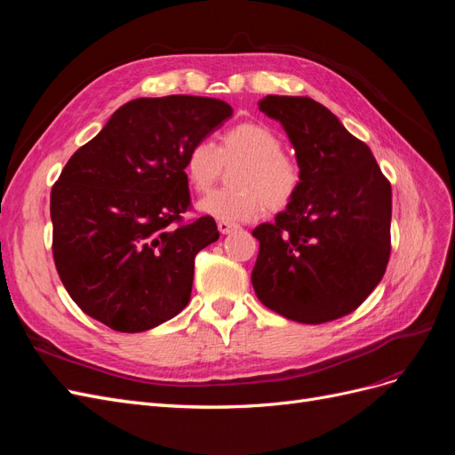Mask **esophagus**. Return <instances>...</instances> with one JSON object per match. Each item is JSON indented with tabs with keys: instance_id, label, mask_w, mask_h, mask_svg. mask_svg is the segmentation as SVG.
I'll list each match as a JSON object with an SVG mask.
<instances>
[{
	"instance_id": "esophagus-1",
	"label": "esophagus",
	"mask_w": 455,
	"mask_h": 455,
	"mask_svg": "<svg viewBox=\"0 0 455 455\" xmlns=\"http://www.w3.org/2000/svg\"><path fill=\"white\" fill-rule=\"evenodd\" d=\"M218 229H220V233H222V235H229V233L237 231L239 226L237 224H229V222H218Z\"/></svg>"
}]
</instances>
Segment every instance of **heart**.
I'll list each match as a JSON object with an SVG mask.
<instances>
[{
    "label": "heart",
    "mask_w": 455,
    "mask_h": 455,
    "mask_svg": "<svg viewBox=\"0 0 455 455\" xmlns=\"http://www.w3.org/2000/svg\"><path fill=\"white\" fill-rule=\"evenodd\" d=\"M231 184L199 201L197 209L218 222H249L264 212L281 211L291 203L301 182L298 163L283 154V140L259 123H239L220 136L218 148L201 140L186 154L184 172L199 194L209 191L222 174L224 164H235Z\"/></svg>",
    "instance_id": "1"
}]
</instances>
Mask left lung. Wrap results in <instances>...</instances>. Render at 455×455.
I'll list each match as a JSON object with an SVG mask.
<instances>
[{
    "instance_id": "obj_1",
    "label": "left lung",
    "mask_w": 455,
    "mask_h": 455,
    "mask_svg": "<svg viewBox=\"0 0 455 455\" xmlns=\"http://www.w3.org/2000/svg\"><path fill=\"white\" fill-rule=\"evenodd\" d=\"M258 106L283 125L301 182L275 222L252 231L254 292L291 321H336L363 304L387 267L391 184L370 148L309 96L267 94Z\"/></svg>"
}]
</instances>
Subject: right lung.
I'll list each match as a JSON object with an SVG mask.
<instances>
[{
	"instance_id": "1",
	"label": "right lung",
	"mask_w": 455,
	"mask_h": 455,
	"mask_svg": "<svg viewBox=\"0 0 455 455\" xmlns=\"http://www.w3.org/2000/svg\"><path fill=\"white\" fill-rule=\"evenodd\" d=\"M233 116L228 102L171 94L123 104L66 163L51 191L52 256L92 319L144 332L189 301L196 256L218 241L214 218L180 224L188 149Z\"/></svg>"
}]
</instances>
